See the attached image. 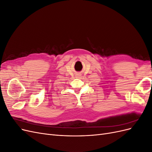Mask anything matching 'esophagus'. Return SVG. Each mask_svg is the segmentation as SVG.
<instances>
[{"instance_id":"1","label":"esophagus","mask_w":152,"mask_h":152,"mask_svg":"<svg viewBox=\"0 0 152 152\" xmlns=\"http://www.w3.org/2000/svg\"><path fill=\"white\" fill-rule=\"evenodd\" d=\"M78 76H79L78 77H79V76H80V75H78Z\"/></svg>"}]
</instances>
